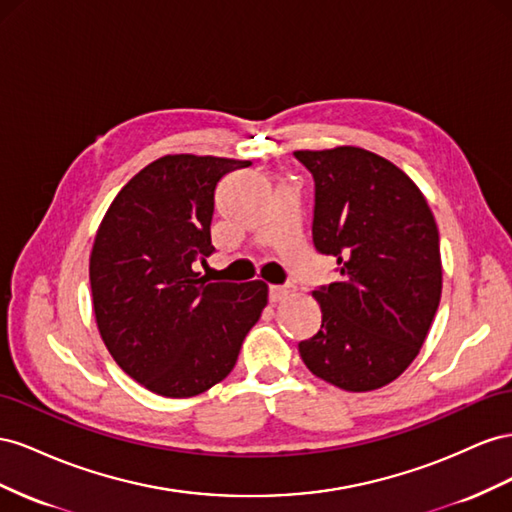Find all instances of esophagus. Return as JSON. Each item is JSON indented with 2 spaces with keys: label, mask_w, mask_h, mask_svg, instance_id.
I'll return each mask as SVG.
<instances>
[{
  "label": "esophagus",
  "mask_w": 512,
  "mask_h": 512,
  "mask_svg": "<svg viewBox=\"0 0 512 512\" xmlns=\"http://www.w3.org/2000/svg\"><path fill=\"white\" fill-rule=\"evenodd\" d=\"M289 294V287L283 285H270V302H281Z\"/></svg>",
  "instance_id": "1"
}]
</instances>
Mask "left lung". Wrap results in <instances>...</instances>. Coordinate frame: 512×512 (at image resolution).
Returning a JSON list of instances; mask_svg holds the SVG:
<instances>
[{
	"label": "left lung",
	"mask_w": 512,
	"mask_h": 512,
	"mask_svg": "<svg viewBox=\"0 0 512 512\" xmlns=\"http://www.w3.org/2000/svg\"><path fill=\"white\" fill-rule=\"evenodd\" d=\"M313 173V244L339 279L313 291L321 328L298 352L347 392L394 382L418 356L442 298L440 233L414 180L356 145L298 150Z\"/></svg>",
	"instance_id": "8db88e82"
}]
</instances>
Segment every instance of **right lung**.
Here are the masks:
<instances>
[{
    "label": "right lung",
    "instance_id": "add662e5",
    "mask_svg": "<svg viewBox=\"0 0 512 512\" xmlns=\"http://www.w3.org/2000/svg\"><path fill=\"white\" fill-rule=\"evenodd\" d=\"M248 165L167 154L128 180L96 231L98 332L120 369L160 397L188 399L223 382L268 304L264 281L208 283L193 270L214 251L216 184Z\"/></svg>",
    "mask_w": 512,
    "mask_h": 512
}]
</instances>
